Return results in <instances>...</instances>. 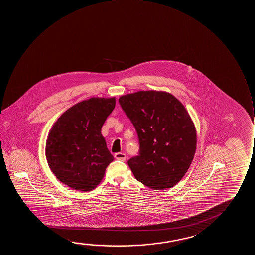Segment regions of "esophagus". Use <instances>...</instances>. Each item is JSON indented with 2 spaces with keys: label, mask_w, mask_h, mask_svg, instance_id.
<instances>
[{
  "label": "esophagus",
  "mask_w": 255,
  "mask_h": 255,
  "mask_svg": "<svg viewBox=\"0 0 255 255\" xmlns=\"http://www.w3.org/2000/svg\"><path fill=\"white\" fill-rule=\"evenodd\" d=\"M114 157H115L116 159H118V160L126 161V154L122 153V152H118V153H116L115 155H114Z\"/></svg>",
  "instance_id": "obj_1"
}]
</instances>
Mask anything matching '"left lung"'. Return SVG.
<instances>
[{"mask_svg": "<svg viewBox=\"0 0 255 255\" xmlns=\"http://www.w3.org/2000/svg\"><path fill=\"white\" fill-rule=\"evenodd\" d=\"M119 100L138 135L139 156L128 161L136 180L152 190L173 187L195 155L197 132L188 112L166 91H136Z\"/></svg>", "mask_w": 255, "mask_h": 255, "instance_id": "left-lung-1", "label": "left lung"}]
</instances>
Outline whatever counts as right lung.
Returning <instances> with one entry per match:
<instances>
[{
  "label": "right lung",
  "mask_w": 255,
  "mask_h": 255,
  "mask_svg": "<svg viewBox=\"0 0 255 255\" xmlns=\"http://www.w3.org/2000/svg\"><path fill=\"white\" fill-rule=\"evenodd\" d=\"M115 105L114 97L89 98L68 109L53 125L46 141V158L64 185L90 192L105 177L114 157L101 129Z\"/></svg>",
  "instance_id": "obj_1"
}]
</instances>
